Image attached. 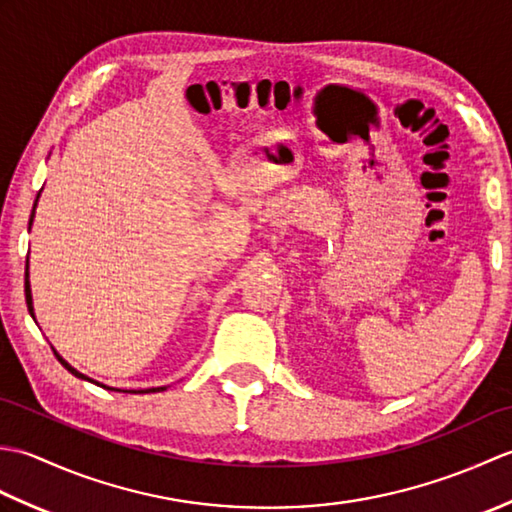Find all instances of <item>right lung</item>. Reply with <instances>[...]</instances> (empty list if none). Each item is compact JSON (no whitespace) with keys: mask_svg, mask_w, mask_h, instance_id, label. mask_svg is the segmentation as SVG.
<instances>
[{"mask_svg":"<svg viewBox=\"0 0 512 512\" xmlns=\"http://www.w3.org/2000/svg\"><path fill=\"white\" fill-rule=\"evenodd\" d=\"M35 206H37V202H35ZM32 215H35V211H32ZM32 215H30V224H32ZM26 303H28V312L32 314V295H30V284H28V259H26ZM57 358H59V363H61L65 369H68L70 374H74L76 378H85L83 374L76 372L74 367H70L68 363H65L59 354H57ZM85 380H90V378H85ZM92 383H94V380H92ZM149 391H165V387H156V389H140V394H149ZM134 394H136V391H134Z\"/></svg>","mask_w":512,"mask_h":512,"instance_id":"add662e5","label":"right lung"}]
</instances>
